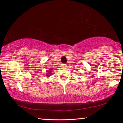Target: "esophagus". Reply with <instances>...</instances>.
<instances>
[{
  "instance_id": "34e87169",
  "label": "esophagus",
  "mask_w": 123,
  "mask_h": 123,
  "mask_svg": "<svg viewBox=\"0 0 123 123\" xmlns=\"http://www.w3.org/2000/svg\"><path fill=\"white\" fill-rule=\"evenodd\" d=\"M66 66H67L66 64H62V67H66Z\"/></svg>"
}]
</instances>
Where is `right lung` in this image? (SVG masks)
<instances>
[{"label": "right lung", "mask_w": 123, "mask_h": 123, "mask_svg": "<svg viewBox=\"0 0 123 123\" xmlns=\"http://www.w3.org/2000/svg\"><path fill=\"white\" fill-rule=\"evenodd\" d=\"M48 72L46 73V76L47 77H50L51 75H52V69H49V71H47Z\"/></svg>", "instance_id": "add662e5"}]
</instances>
